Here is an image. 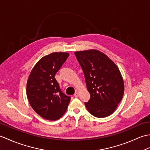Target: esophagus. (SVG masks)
Here are the masks:
<instances>
[{"instance_id": "34e87169", "label": "esophagus", "mask_w": 150, "mask_h": 150, "mask_svg": "<svg viewBox=\"0 0 150 150\" xmlns=\"http://www.w3.org/2000/svg\"><path fill=\"white\" fill-rule=\"evenodd\" d=\"M79 92H75V93L74 94V96L75 97V98H77V97H79Z\"/></svg>"}]
</instances>
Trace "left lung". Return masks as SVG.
Returning <instances> with one entry per match:
<instances>
[{
	"mask_svg": "<svg viewBox=\"0 0 150 150\" xmlns=\"http://www.w3.org/2000/svg\"><path fill=\"white\" fill-rule=\"evenodd\" d=\"M84 74L90 93L87 109L93 116L105 117L112 114L124 94V82L119 68L105 54L98 50L75 52Z\"/></svg>",
	"mask_w": 150,
	"mask_h": 150,
	"instance_id": "left-lung-1",
	"label": "left lung"
}]
</instances>
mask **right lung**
I'll use <instances>...</instances> for the list:
<instances>
[{
    "label": "right lung",
    "instance_id": "right-lung-1",
    "mask_svg": "<svg viewBox=\"0 0 150 150\" xmlns=\"http://www.w3.org/2000/svg\"><path fill=\"white\" fill-rule=\"evenodd\" d=\"M69 56L67 52H53L40 59L30 71L26 93L31 107L45 120L55 121L66 112L70 97L61 91L55 74Z\"/></svg>",
    "mask_w": 150,
    "mask_h": 150
}]
</instances>
